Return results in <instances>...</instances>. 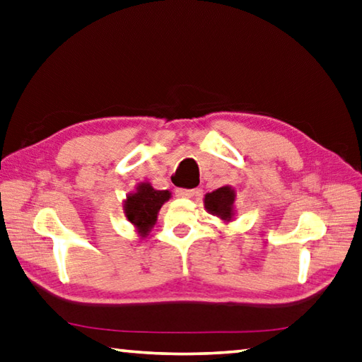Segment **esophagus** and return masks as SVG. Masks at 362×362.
I'll return each instance as SVG.
<instances>
[{
	"label": "esophagus",
	"instance_id": "obj_1",
	"mask_svg": "<svg viewBox=\"0 0 362 362\" xmlns=\"http://www.w3.org/2000/svg\"><path fill=\"white\" fill-rule=\"evenodd\" d=\"M196 194V189H187V188H177L175 189V196H179V198H193Z\"/></svg>",
	"mask_w": 362,
	"mask_h": 362
}]
</instances>
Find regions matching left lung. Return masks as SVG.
<instances>
[{"instance_id":"1","label":"left lung","mask_w":362,"mask_h":362,"mask_svg":"<svg viewBox=\"0 0 362 362\" xmlns=\"http://www.w3.org/2000/svg\"><path fill=\"white\" fill-rule=\"evenodd\" d=\"M234 202H235V192L233 187L225 185L216 188L215 192L207 193L204 196V207H206L210 215L218 216L221 221L229 223L234 220Z\"/></svg>"}]
</instances>
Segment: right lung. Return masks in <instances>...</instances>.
I'll use <instances>...</instances> for the list:
<instances>
[{
	"instance_id": "obj_1",
	"label": "right lung",
	"mask_w": 362,
	"mask_h": 362,
	"mask_svg": "<svg viewBox=\"0 0 362 362\" xmlns=\"http://www.w3.org/2000/svg\"><path fill=\"white\" fill-rule=\"evenodd\" d=\"M170 198L168 189H155L152 183H137L136 192L129 193L123 201V212L128 221L136 228L141 238H146L155 226L161 206Z\"/></svg>"
}]
</instances>
